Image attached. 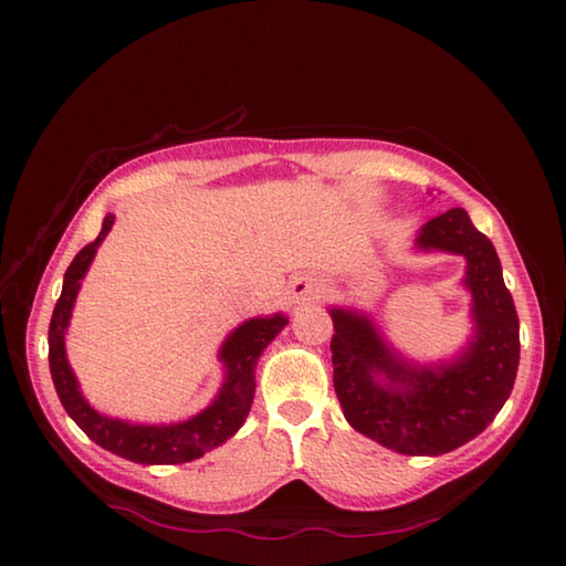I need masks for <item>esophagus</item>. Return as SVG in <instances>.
<instances>
[{
	"label": "esophagus",
	"mask_w": 566,
	"mask_h": 566,
	"mask_svg": "<svg viewBox=\"0 0 566 566\" xmlns=\"http://www.w3.org/2000/svg\"><path fill=\"white\" fill-rule=\"evenodd\" d=\"M322 292H324V282L314 274H296L290 282V294L296 304L319 300Z\"/></svg>",
	"instance_id": "esophagus-1"
}]
</instances>
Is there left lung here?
Returning <instances> with one entry per match:
<instances>
[{"label": "left lung", "instance_id": "left-lung-1", "mask_svg": "<svg viewBox=\"0 0 566 566\" xmlns=\"http://www.w3.org/2000/svg\"><path fill=\"white\" fill-rule=\"evenodd\" d=\"M415 252L464 256L467 344L452 359L421 364L395 349L369 312L329 306L334 391L359 434L407 457H439L482 434L510 399L520 319L494 244L462 207L421 224Z\"/></svg>", "mask_w": 566, "mask_h": 566}]
</instances>
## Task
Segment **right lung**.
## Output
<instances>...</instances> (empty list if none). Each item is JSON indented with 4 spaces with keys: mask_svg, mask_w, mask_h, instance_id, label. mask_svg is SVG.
I'll return each mask as SVG.
<instances>
[{
    "mask_svg": "<svg viewBox=\"0 0 566 566\" xmlns=\"http://www.w3.org/2000/svg\"><path fill=\"white\" fill-rule=\"evenodd\" d=\"M112 224L114 214L104 217L99 237L84 247L72 260L70 270L64 272L62 294L56 300L50 322V371L54 389L66 415L76 421V427L107 452L137 464L191 462V459L207 454L209 449L224 444L244 424L254 401L256 359L262 357V352L270 347V342L290 324V319H286V314L276 312L270 317L247 319L229 332L217 354L224 369L222 387L202 411H197L189 419L169 421V424H142V421L102 415L82 395L80 379L66 359V329H70L82 280L87 276L104 237L112 232Z\"/></svg>",
    "mask_w": 566,
    "mask_h": 566,
    "instance_id": "add662e5",
    "label": "right lung"
}]
</instances>
